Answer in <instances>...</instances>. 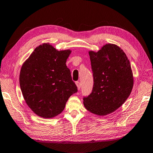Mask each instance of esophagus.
<instances>
[{"instance_id":"1","label":"esophagus","mask_w":153,"mask_h":153,"mask_svg":"<svg viewBox=\"0 0 153 153\" xmlns=\"http://www.w3.org/2000/svg\"><path fill=\"white\" fill-rule=\"evenodd\" d=\"M76 86L77 87V89H78V90H79L80 88H81V84H80V82H76Z\"/></svg>"}]
</instances>
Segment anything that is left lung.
Segmentation results:
<instances>
[{"instance_id":"left-lung-1","label":"left lung","mask_w":153,"mask_h":153,"mask_svg":"<svg viewBox=\"0 0 153 153\" xmlns=\"http://www.w3.org/2000/svg\"><path fill=\"white\" fill-rule=\"evenodd\" d=\"M94 85L91 94L84 97L88 111L105 115L120 107L130 94L134 79L129 61L117 45L107 44L97 53L90 51Z\"/></svg>"}]
</instances>
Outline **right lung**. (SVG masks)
Returning <instances> with one entry per match:
<instances>
[{
  "label": "right lung",
  "instance_id": "add662e5",
  "mask_svg": "<svg viewBox=\"0 0 153 153\" xmlns=\"http://www.w3.org/2000/svg\"><path fill=\"white\" fill-rule=\"evenodd\" d=\"M70 50L58 51L48 43L35 48L23 64L19 84L32 111L43 118L60 114L67 100L77 92L66 61Z\"/></svg>",
  "mask_w": 153,
  "mask_h": 153
}]
</instances>
